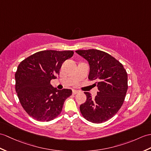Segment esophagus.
Returning a JSON list of instances; mask_svg holds the SVG:
<instances>
[{
    "label": "esophagus",
    "mask_w": 151,
    "mask_h": 151,
    "mask_svg": "<svg viewBox=\"0 0 151 151\" xmlns=\"http://www.w3.org/2000/svg\"><path fill=\"white\" fill-rule=\"evenodd\" d=\"M79 93V91H78V90H73V94H77V93Z\"/></svg>",
    "instance_id": "1"
}]
</instances>
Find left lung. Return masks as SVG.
Returning <instances> with one entry per match:
<instances>
[{
  "instance_id": "8db88e82",
  "label": "left lung",
  "mask_w": 151,
  "mask_h": 151,
  "mask_svg": "<svg viewBox=\"0 0 151 151\" xmlns=\"http://www.w3.org/2000/svg\"><path fill=\"white\" fill-rule=\"evenodd\" d=\"M76 52L88 62V78L95 80L99 89L94 99L85 92L87 99L80 105V112L84 118L93 123L107 121L124 103L128 89L127 73L120 62L106 52L93 49Z\"/></svg>"
}]
</instances>
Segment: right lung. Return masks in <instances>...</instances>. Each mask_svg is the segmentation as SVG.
Returning <instances> with one entry per match:
<instances>
[{
  "mask_svg": "<svg viewBox=\"0 0 151 151\" xmlns=\"http://www.w3.org/2000/svg\"><path fill=\"white\" fill-rule=\"evenodd\" d=\"M73 54V51L45 50L20 63L15 76V90L20 104L30 116L38 121L49 122L61 113L72 91L58 90L50 82L57 78L63 63Z\"/></svg>",
  "mask_w": 151,
  "mask_h": 151,
  "instance_id": "1",
  "label": "right lung"
}]
</instances>
